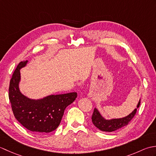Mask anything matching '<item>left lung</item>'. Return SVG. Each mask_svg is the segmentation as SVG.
Wrapping results in <instances>:
<instances>
[{
  "instance_id": "obj_1",
  "label": "left lung",
  "mask_w": 156,
  "mask_h": 156,
  "mask_svg": "<svg viewBox=\"0 0 156 156\" xmlns=\"http://www.w3.org/2000/svg\"><path fill=\"white\" fill-rule=\"evenodd\" d=\"M140 101L141 99L138 102L137 108H135L133 111H132V112L126 117L120 119H112L110 120H107L102 117L98 109L95 108L92 116V121L95 127H97L102 131L112 132L117 130L127 125L129 122L131 121V119L133 118L135 115L136 114L137 109L140 105Z\"/></svg>"
}]
</instances>
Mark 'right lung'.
I'll use <instances>...</instances> for the list:
<instances>
[{
    "label": "right lung",
    "mask_w": 156,
    "mask_h": 156,
    "mask_svg": "<svg viewBox=\"0 0 156 156\" xmlns=\"http://www.w3.org/2000/svg\"><path fill=\"white\" fill-rule=\"evenodd\" d=\"M28 61L21 62L10 81L9 98L16 118L23 127L37 133L45 134L54 131L60 123L66 108L77 97L76 92L49 95L38 100L25 97L19 90L20 69Z\"/></svg>",
    "instance_id": "add662e5"
}]
</instances>
